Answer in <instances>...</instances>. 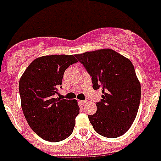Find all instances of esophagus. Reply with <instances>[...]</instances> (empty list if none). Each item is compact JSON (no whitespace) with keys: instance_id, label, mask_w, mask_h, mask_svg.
<instances>
[{"instance_id":"34e87169","label":"esophagus","mask_w":161,"mask_h":161,"mask_svg":"<svg viewBox=\"0 0 161 161\" xmlns=\"http://www.w3.org/2000/svg\"><path fill=\"white\" fill-rule=\"evenodd\" d=\"M80 103H82L83 105H84V104H85V103H87V101H84V100H83V101H80Z\"/></svg>"}]
</instances>
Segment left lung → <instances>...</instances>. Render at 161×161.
<instances>
[{
  "label": "left lung",
  "mask_w": 161,
  "mask_h": 161,
  "mask_svg": "<svg viewBox=\"0 0 161 161\" xmlns=\"http://www.w3.org/2000/svg\"><path fill=\"white\" fill-rule=\"evenodd\" d=\"M75 56L92 77L93 89L103 93L97 112L88 115L94 130L107 138L125 135L136 118L141 97L131 61L109 48Z\"/></svg>",
  "instance_id": "1"
}]
</instances>
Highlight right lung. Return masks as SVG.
Returning a JSON list of instances; mask_svg holds the SVG:
<instances>
[{"instance_id":"obj_1","label":"right lung","mask_w":161,"mask_h":161,"mask_svg":"<svg viewBox=\"0 0 161 161\" xmlns=\"http://www.w3.org/2000/svg\"><path fill=\"white\" fill-rule=\"evenodd\" d=\"M78 62L73 55H47L36 58L19 82L21 105L31 130L42 139L58 142L73 133L79 114L76 99L54 98L63 73Z\"/></svg>"}]
</instances>
